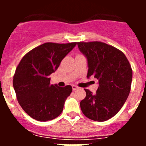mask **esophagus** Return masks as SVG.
<instances>
[{
    "label": "esophagus",
    "mask_w": 146,
    "mask_h": 146,
    "mask_svg": "<svg viewBox=\"0 0 146 146\" xmlns=\"http://www.w3.org/2000/svg\"><path fill=\"white\" fill-rule=\"evenodd\" d=\"M77 88H78V87H77V86H74V85H73V86H72V89H73V91H75V90H77Z\"/></svg>",
    "instance_id": "esophagus-1"
}]
</instances>
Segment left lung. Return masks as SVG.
<instances>
[{
	"label": "left lung",
	"mask_w": 146,
	"mask_h": 146,
	"mask_svg": "<svg viewBox=\"0 0 146 146\" xmlns=\"http://www.w3.org/2000/svg\"><path fill=\"white\" fill-rule=\"evenodd\" d=\"M77 46L87 59V77L99 80L95 94L85 89L81 110L93 121H105L118 113L128 98L132 80L131 66L123 52L103 42H77Z\"/></svg>",
	"instance_id": "left-lung-1"
}]
</instances>
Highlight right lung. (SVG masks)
I'll use <instances>...</instances> for the list:
<instances>
[{"label": "right lung", "instance_id": "obj_1", "mask_svg": "<svg viewBox=\"0 0 146 146\" xmlns=\"http://www.w3.org/2000/svg\"><path fill=\"white\" fill-rule=\"evenodd\" d=\"M76 44L44 43L28 52L17 67L13 79L17 98L23 110L33 119L50 121L63 111L72 88L50 85V75Z\"/></svg>", "mask_w": 146, "mask_h": 146}]
</instances>
